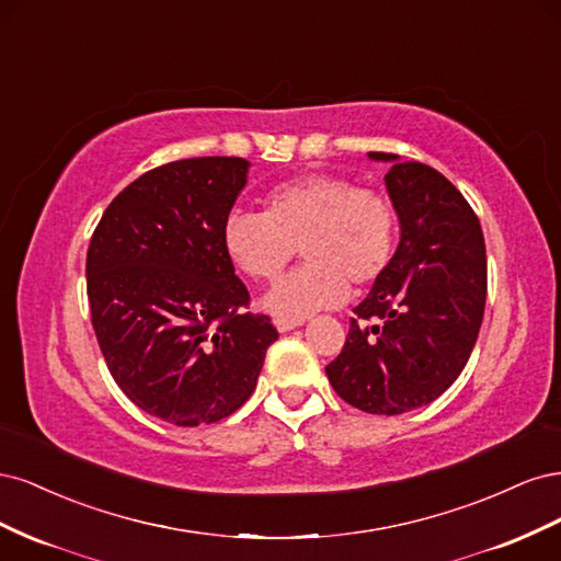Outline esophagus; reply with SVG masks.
<instances>
[{
  "mask_svg": "<svg viewBox=\"0 0 561 561\" xmlns=\"http://www.w3.org/2000/svg\"><path fill=\"white\" fill-rule=\"evenodd\" d=\"M304 320H290V318H276L274 320V325H276V330L278 332H290V330H295V328H299Z\"/></svg>",
  "mask_w": 561,
  "mask_h": 561,
  "instance_id": "1",
  "label": "esophagus"
}]
</instances>
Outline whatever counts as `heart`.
Segmentation results:
<instances>
[{"mask_svg": "<svg viewBox=\"0 0 561 561\" xmlns=\"http://www.w3.org/2000/svg\"><path fill=\"white\" fill-rule=\"evenodd\" d=\"M396 243L393 201L330 173L283 182L264 196L262 215L233 210L222 225L227 257L257 283H276L297 250L307 257L264 299L266 311L290 320L339 307L348 283H375L393 260Z\"/></svg>", "mask_w": 561, "mask_h": 561, "instance_id": "heart-1", "label": "heart"}]
</instances>
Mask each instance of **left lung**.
<instances>
[{
	"label": "left lung",
	"instance_id": "left-lung-1",
	"mask_svg": "<svg viewBox=\"0 0 561 561\" xmlns=\"http://www.w3.org/2000/svg\"><path fill=\"white\" fill-rule=\"evenodd\" d=\"M369 159L393 163L383 180L400 243L325 371L348 404L393 416L433 402L463 371L484 316L486 252L478 215L443 173L383 151Z\"/></svg>",
	"mask_w": 561,
	"mask_h": 561
}]
</instances>
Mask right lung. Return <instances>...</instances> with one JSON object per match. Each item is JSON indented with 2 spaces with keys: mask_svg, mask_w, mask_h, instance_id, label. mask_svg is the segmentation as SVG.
<instances>
[{
  "mask_svg": "<svg viewBox=\"0 0 561 561\" xmlns=\"http://www.w3.org/2000/svg\"><path fill=\"white\" fill-rule=\"evenodd\" d=\"M239 157L182 159L118 194L91 236L87 290L100 351L142 412L175 426L233 414L278 332L248 313L222 225L248 180Z\"/></svg>",
  "mask_w": 561,
  "mask_h": 561,
  "instance_id": "add662e5",
  "label": "right lung"
}]
</instances>
